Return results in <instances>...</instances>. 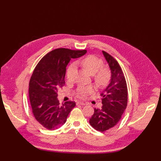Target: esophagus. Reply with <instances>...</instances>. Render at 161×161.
Listing matches in <instances>:
<instances>
[{
    "mask_svg": "<svg viewBox=\"0 0 161 161\" xmlns=\"http://www.w3.org/2000/svg\"><path fill=\"white\" fill-rule=\"evenodd\" d=\"M76 104H80V105H82V106H83V105L85 104V103L84 102H83V101H78V102L76 103Z\"/></svg>",
    "mask_w": 161,
    "mask_h": 161,
    "instance_id": "obj_1",
    "label": "esophagus"
}]
</instances>
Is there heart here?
Instances as JSON below:
<instances>
[{"label":"heart","mask_w":161,"mask_h":161,"mask_svg":"<svg viewBox=\"0 0 161 161\" xmlns=\"http://www.w3.org/2000/svg\"><path fill=\"white\" fill-rule=\"evenodd\" d=\"M76 63L81 65L85 69L90 75L94 76L95 82L101 86L107 85L111 78V73L108 67H103V60L94 55H88L76 61ZM76 66L75 63H72L68 67L66 76L68 80H71L72 73ZM95 91V87L92 85H80L76 90V95L80 98H86Z\"/></svg>","instance_id":"heart-1"}]
</instances>
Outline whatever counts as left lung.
<instances>
[{"label":"left lung","mask_w":161,"mask_h":161,"mask_svg":"<svg viewBox=\"0 0 161 161\" xmlns=\"http://www.w3.org/2000/svg\"><path fill=\"white\" fill-rule=\"evenodd\" d=\"M111 72L109 85L100 94L101 108H94V113L89 123L96 130L104 132L114 126L122 118L127 106V86L126 80L117 60L108 53L103 51Z\"/></svg>","instance_id":"1"}]
</instances>
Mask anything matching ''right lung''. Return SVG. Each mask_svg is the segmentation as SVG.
Instances as JSON below:
<instances>
[{
  "mask_svg": "<svg viewBox=\"0 0 161 161\" xmlns=\"http://www.w3.org/2000/svg\"><path fill=\"white\" fill-rule=\"evenodd\" d=\"M86 52L57 48L45 55L36 66L29 81V99L35 119L44 128L53 130L63 125L76 106L74 101L60 104L57 93L65 85L68 63Z\"/></svg>",
  "mask_w": 161,
  "mask_h": 161,
  "instance_id": "obj_1",
  "label": "right lung"
}]
</instances>
